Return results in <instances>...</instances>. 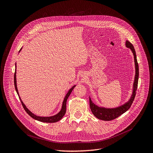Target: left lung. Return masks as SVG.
<instances>
[{"mask_svg": "<svg viewBox=\"0 0 153 153\" xmlns=\"http://www.w3.org/2000/svg\"><path fill=\"white\" fill-rule=\"evenodd\" d=\"M126 47L128 48H130L134 55V63H135V68H136V75L134 78V81L133 84V94L130 99V100L124 105H121L117 108H106L104 107H100L95 105L93 102L91 101V98H89V104H90V110L94 114V115L97 117L98 119L102 120H113L121 114H123L125 112H126L131 107L132 105L133 101L134 100L135 96H136V91L137 88V84H138V78H139V66L137 63V61L136 58V51L134 48L133 45L128 40L126 41Z\"/></svg>", "mask_w": 153, "mask_h": 153, "instance_id": "1", "label": "left lung"}]
</instances>
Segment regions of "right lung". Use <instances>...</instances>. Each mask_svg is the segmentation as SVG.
Returning a JSON list of instances; mask_svg holds the SVG:
<instances>
[{
    "instance_id": "obj_1",
    "label": "right lung",
    "mask_w": 153,
    "mask_h": 153,
    "mask_svg": "<svg viewBox=\"0 0 153 153\" xmlns=\"http://www.w3.org/2000/svg\"><path fill=\"white\" fill-rule=\"evenodd\" d=\"M16 69L15 70V73H14V86H15V88H16V90L17 91V93L19 95V92H18V90H17V84H16ZM75 87V85L73 86L68 92V94H66L65 99H64V101L63 102V105H62V110H61V111L58 113L56 114V115H54L53 116H51V117H40V116H37L36 115H35L34 114H33V113L30 112L27 108L25 106V105L23 104V102H22V101L21 100L19 95V99L22 102V104L23 107V108L25 109V110L26 111V112L31 117H33V119H36V120H37L39 121H40V122H43V123H56V122L59 120L60 119H62V117L64 116V115L66 113V101H67V100L68 98H69V95H71L72 91L73 90V89L74 88V87Z\"/></svg>"
}]
</instances>
